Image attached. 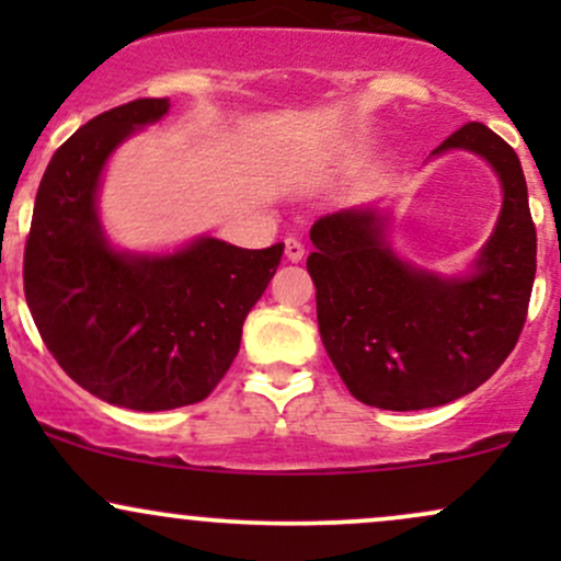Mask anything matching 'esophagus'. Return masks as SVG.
<instances>
[{"mask_svg":"<svg viewBox=\"0 0 561 561\" xmlns=\"http://www.w3.org/2000/svg\"><path fill=\"white\" fill-rule=\"evenodd\" d=\"M285 255H287V261H302V255H306V244H302L300 240H295V237H287Z\"/></svg>","mask_w":561,"mask_h":561,"instance_id":"1","label":"esophagus"}]
</instances>
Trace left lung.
<instances>
[{"instance_id": "8db88e82", "label": "left lung", "mask_w": 561, "mask_h": 561, "mask_svg": "<svg viewBox=\"0 0 561 561\" xmlns=\"http://www.w3.org/2000/svg\"><path fill=\"white\" fill-rule=\"evenodd\" d=\"M482 156L504 186L499 227L469 279H440L398 259L375 210H340L311 227L321 343L353 398L420 411L478 390L517 345L536 279V224L517 152L465 124L435 152Z\"/></svg>"}]
</instances>
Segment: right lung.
Segmentation results:
<instances>
[{"mask_svg": "<svg viewBox=\"0 0 561 561\" xmlns=\"http://www.w3.org/2000/svg\"><path fill=\"white\" fill-rule=\"evenodd\" d=\"M165 113V96H141L62 141L38 184L23 255L25 302L55 362L83 390L134 411L214 392L285 253V242L244 250L214 237L158 259L107 248L94 208L102 165Z\"/></svg>", "mask_w": 561, "mask_h": 561, "instance_id": "add662e5", "label": "right lung"}]
</instances>
